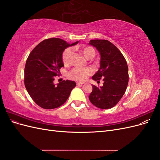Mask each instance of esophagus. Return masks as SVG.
Returning a JSON list of instances; mask_svg holds the SVG:
<instances>
[{
  "mask_svg": "<svg viewBox=\"0 0 160 160\" xmlns=\"http://www.w3.org/2000/svg\"><path fill=\"white\" fill-rule=\"evenodd\" d=\"M76 84H77V85H83V84H84V83H81V82H77Z\"/></svg>",
  "mask_w": 160,
  "mask_h": 160,
  "instance_id": "esophagus-1",
  "label": "esophagus"
}]
</instances>
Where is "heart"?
Wrapping results in <instances>:
<instances>
[{
	"label": "heart",
	"instance_id": "1",
	"mask_svg": "<svg viewBox=\"0 0 160 160\" xmlns=\"http://www.w3.org/2000/svg\"><path fill=\"white\" fill-rule=\"evenodd\" d=\"M75 49L79 51L82 55H83L86 59H92L95 55V50L94 48L88 45H81L77 46ZM72 49L71 48L66 49L62 55V62L65 65H69L71 63V59L72 56ZM92 73V71L89 68H76L72 69L68 74L69 78L78 81H83L87 79L88 77Z\"/></svg>",
	"mask_w": 160,
	"mask_h": 160
}]
</instances>
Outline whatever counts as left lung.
Returning a JSON list of instances; mask_svg holds the SVG:
<instances>
[{
	"label": "left lung",
	"instance_id": "obj_1",
	"mask_svg": "<svg viewBox=\"0 0 160 160\" xmlns=\"http://www.w3.org/2000/svg\"><path fill=\"white\" fill-rule=\"evenodd\" d=\"M101 56L100 67L92 79L103 85H92L93 91L89 99L97 108L106 109L113 108L123 96L129 81L128 67L122 53L108 40L95 39L89 41Z\"/></svg>",
	"mask_w": 160,
	"mask_h": 160
}]
</instances>
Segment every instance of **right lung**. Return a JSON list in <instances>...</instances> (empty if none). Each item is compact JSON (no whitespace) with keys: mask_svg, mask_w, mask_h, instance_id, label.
Returning <instances> with one entry per match:
<instances>
[{"mask_svg":"<svg viewBox=\"0 0 160 160\" xmlns=\"http://www.w3.org/2000/svg\"><path fill=\"white\" fill-rule=\"evenodd\" d=\"M59 38L45 39L38 44L28 55L25 68V88L35 103L52 109L60 107L68 99L75 81H63L55 85V77L64 66L62 55L67 47L73 46Z\"/></svg>","mask_w":160,"mask_h":160,"instance_id":"1","label":"right lung"}]
</instances>
